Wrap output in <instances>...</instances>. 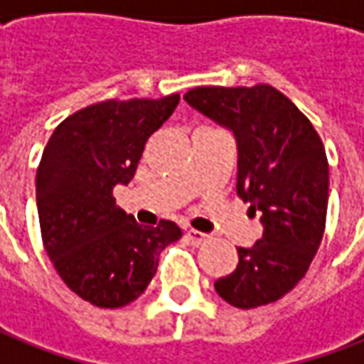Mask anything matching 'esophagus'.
Masks as SVG:
<instances>
[{
	"label": "esophagus",
	"mask_w": 364,
	"mask_h": 364,
	"mask_svg": "<svg viewBox=\"0 0 364 364\" xmlns=\"http://www.w3.org/2000/svg\"><path fill=\"white\" fill-rule=\"evenodd\" d=\"M185 237H187V241L191 245H195V247H199V245H205L211 241V237L207 233H201V231H195V229H189L187 233H185Z\"/></svg>",
	"instance_id": "34e87169"
}]
</instances>
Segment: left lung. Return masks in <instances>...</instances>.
<instances>
[{
  "label": "left lung",
  "instance_id": "1",
  "mask_svg": "<svg viewBox=\"0 0 364 364\" xmlns=\"http://www.w3.org/2000/svg\"><path fill=\"white\" fill-rule=\"evenodd\" d=\"M185 101L235 133L237 195L261 213L263 237L239 247V265L215 281L237 309L275 303L305 277L323 241L328 205V161L313 123L279 89L195 87Z\"/></svg>",
  "mask_w": 364,
  "mask_h": 364
}]
</instances>
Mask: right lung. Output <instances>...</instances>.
Listing matches in <instances>:
<instances>
[{"mask_svg": "<svg viewBox=\"0 0 364 364\" xmlns=\"http://www.w3.org/2000/svg\"><path fill=\"white\" fill-rule=\"evenodd\" d=\"M177 103V93L97 101L61 121L43 149L36 179L41 241L61 281L99 309L135 301L157 273L159 253L181 239L173 221L141 227L113 197Z\"/></svg>", "mask_w": 364, "mask_h": 364, "instance_id": "add662e5", "label": "right lung"}]
</instances>
